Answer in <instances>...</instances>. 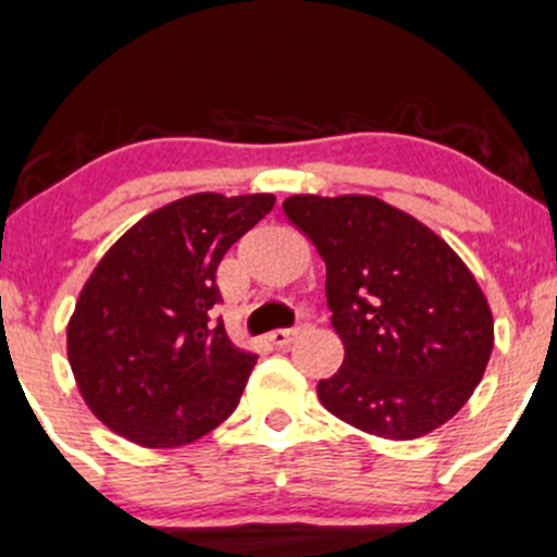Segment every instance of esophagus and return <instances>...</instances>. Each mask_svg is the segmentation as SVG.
Wrapping results in <instances>:
<instances>
[{"label":"esophagus","instance_id":"obj_1","mask_svg":"<svg viewBox=\"0 0 557 557\" xmlns=\"http://www.w3.org/2000/svg\"><path fill=\"white\" fill-rule=\"evenodd\" d=\"M304 331V325H296V327H280V331H272L269 333V342L274 344V347H288L290 342H296L298 333Z\"/></svg>","mask_w":557,"mask_h":557}]
</instances>
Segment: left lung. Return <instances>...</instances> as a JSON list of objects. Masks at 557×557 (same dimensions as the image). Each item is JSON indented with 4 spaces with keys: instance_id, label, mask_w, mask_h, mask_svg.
<instances>
[{
    "instance_id": "8db88e82",
    "label": "left lung",
    "mask_w": 557,
    "mask_h": 557,
    "mask_svg": "<svg viewBox=\"0 0 557 557\" xmlns=\"http://www.w3.org/2000/svg\"><path fill=\"white\" fill-rule=\"evenodd\" d=\"M285 215L325 261L344 362L318 384L336 419L386 441H417L461 411L494 349L475 274L406 210L371 195H294Z\"/></svg>"
}]
</instances>
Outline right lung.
<instances>
[{
  "label": "right lung",
  "mask_w": 557,
  "mask_h": 557,
  "mask_svg": "<svg viewBox=\"0 0 557 557\" xmlns=\"http://www.w3.org/2000/svg\"><path fill=\"white\" fill-rule=\"evenodd\" d=\"M274 195L181 197L133 224L77 298L66 355L82 400L144 448L200 441L237 408L259 355L234 347L215 269Z\"/></svg>",
  "instance_id": "right-lung-1"
}]
</instances>
